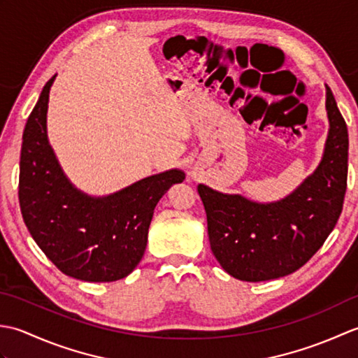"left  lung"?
Returning <instances> with one entry per match:
<instances>
[{"mask_svg":"<svg viewBox=\"0 0 358 358\" xmlns=\"http://www.w3.org/2000/svg\"><path fill=\"white\" fill-rule=\"evenodd\" d=\"M329 134L322 163L286 199L255 203L199 185L210 249L229 275L266 281L310 260L336 227L348 181V127L326 86Z\"/></svg>","mask_w":358,"mask_h":358,"instance_id":"8db88e82","label":"left lung"}]
</instances>
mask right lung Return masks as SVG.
<instances>
[{
    "label": "right lung",
    "instance_id": "obj_1",
    "mask_svg": "<svg viewBox=\"0 0 358 358\" xmlns=\"http://www.w3.org/2000/svg\"><path fill=\"white\" fill-rule=\"evenodd\" d=\"M45 83L22 132L18 196L22 220L45 257L83 281L127 277L144 255L159 199L185 172L152 175L108 196H89L66 178L48 140Z\"/></svg>",
    "mask_w": 358,
    "mask_h": 358
}]
</instances>
